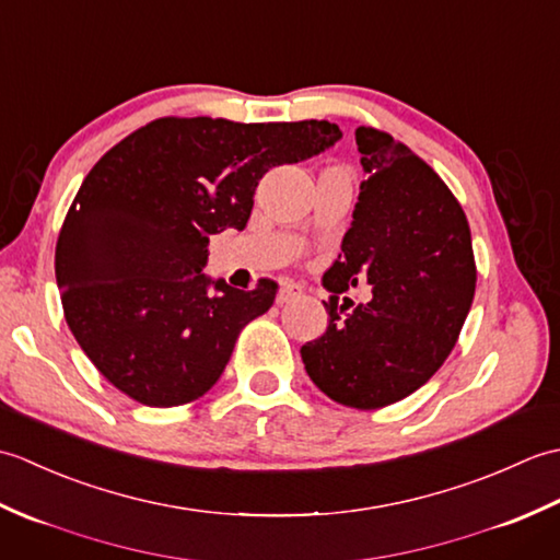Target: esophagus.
<instances>
[{
  "mask_svg": "<svg viewBox=\"0 0 560 560\" xmlns=\"http://www.w3.org/2000/svg\"><path fill=\"white\" fill-rule=\"evenodd\" d=\"M301 293V287L299 283H293V281H283L281 283V289H279V295H277V303L281 305V303H289L291 299H295V295Z\"/></svg>",
  "mask_w": 560,
  "mask_h": 560,
  "instance_id": "esophagus-1",
  "label": "esophagus"
}]
</instances>
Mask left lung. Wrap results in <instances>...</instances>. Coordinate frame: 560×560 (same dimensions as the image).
<instances>
[{
    "label": "left lung",
    "instance_id": "left-lung-1",
    "mask_svg": "<svg viewBox=\"0 0 560 560\" xmlns=\"http://www.w3.org/2000/svg\"><path fill=\"white\" fill-rule=\"evenodd\" d=\"M355 144L365 180L341 255L323 277L329 325L301 355L329 399L380 409L445 363L474 301L477 267L467 217L431 165L373 127L355 129ZM359 280L372 283L374 299L339 308L338 293Z\"/></svg>",
    "mask_w": 560,
    "mask_h": 560
}]
</instances>
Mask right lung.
<instances>
[{
    "instance_id": "1",
    "label": "right lung",
    "mask_w": 560,
    "mask_h": 560,
    "mask_svg": "<svg viewBox=\"0 0 560 560\" xmlns=\"http://www.w3.org/2000/svg\"><path fill=\"white\" fill-rule=\"evenodd\" d=\"M339 139L327 120L161 117L93 165L59 231L55 277L71 335L103 377L147 407H177L217 385L277 283L241 291L209 279V237L245 229L269 168Z\"/></svg>"
}]
</instances>
